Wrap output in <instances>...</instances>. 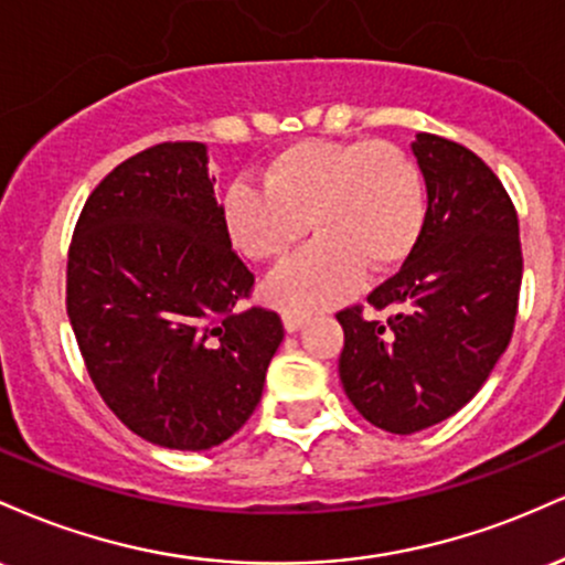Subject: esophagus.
Segmentation results:
<instances>
[{"label": "esophagus", "instance_id": "obj_1", "mask_svg": "<svg viewBox=\"0 0 565 565\" xmlns=\"http://www.w3.org/2000/svg\"><path fill=\"white\" fill-rule=\"evenodd\" d=\"M281 321H284V329H287L289 334H295V332H300V329L305 327V321H308V316H305V313H295V310H284Z\"/></svg>", "mask_w": 565, "mask_h": 565}]
</instances>
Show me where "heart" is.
Returning a JSON list of instances; mask_svg holds the SVG:
<instances>
[{"label": "heart", "mask_w": 565, "mask_h": 565, "mask_svg": "<svg viewBox=\"0 0 565 565\" xmlns=\"http://www.w3.org/2000/svg\"><path fill=\"white\" fill-rule=\"evenodd\" d=\"M223 225L231 244L255 263L281 260L310 228L308 249L265 284L281 308L332 305L369 276L406 263L425 225L417 167L395 146L374 140H300L263 167V185L225 188Z\"/></svg>", "instance_id": "1"}]
</instances>
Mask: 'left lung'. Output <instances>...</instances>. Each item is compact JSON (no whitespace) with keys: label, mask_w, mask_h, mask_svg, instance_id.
Returning <instances> with one entry per match:
<instances>
[{"label":"left lung","mask_w":565,"mask_h":565,"mask_svg":"<svg viewBox=\"0 0 565 565\" xmlns=\"http://www.w3.org/2000/svg\"><path fill=\"white\" fill-rule=\"evenodd\" d=\"M412 153L427 188L423 233L369 295L391 319L337 313L345 395L395 436L444 423L481 391L512 337L523 276L515 206L497 174L438 135L419 132Z\"/></svg>","instance_id":"8db88e82"}]
</instances>
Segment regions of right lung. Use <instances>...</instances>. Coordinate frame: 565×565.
Listing matches in <instances>:
<instances>
[{
    "instance_id": "right-lung-1",
    "label": "right lung",
    "mask_w": 565,
    "mask_h": 565,
    "mask_svg": "<svg viewBox=\"0 0 565 565\" xmlns=\"http://www.w3.org/2000/svg\"><path fill=\"white\" fill-rule=\"evenodd\" d=\"M204 142H159L89 193L66 308L97 393L129 430L178 451L228 440L281 345L274 310H236L255 276L231 249Z\"/></svg>"
}]
</instances>
